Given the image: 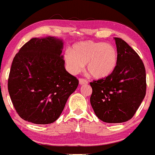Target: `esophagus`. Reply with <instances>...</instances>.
<instances>
[{"instance_id":"obj_1","label":"esophagus","mask_w":155,"mask_h":155,"mask_svg":"<svg viewBox=\"0 0 155 155\" xmlns=\"http://www.w3.org/2000/svg\"><path fill=\"white\" fill-rule=\"evenodd\" d=\"M87 83H88V82H87L85 79H82V78H80V79H79V84H80L81 85H82V84H87Z\"/></svg>"}]
</instances>
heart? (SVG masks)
<instances>
[{"instance_id":"heart-1","label":"heart","mask_w":155,"mask_h":155,"mask_svg":"<svg viewBox=\"0 0 155 155\" xmlns=\"http://www.w3.org/2000/svg\"><path fill=\"white\" fill-rule=\"evenodd\" d=\"M64 58L68 71L77 74L86 64L87 70L95 79H105L116 68L118 56L114 46L110 44L80 41L75 44L71 52L64 53Z\"/></svg>"}]
</instances>
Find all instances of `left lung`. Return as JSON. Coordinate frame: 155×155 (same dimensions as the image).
I'll use <instances>...</instances> for the list:
<instances>
[{
    "instance_id": "1",
    "label": "left lung",
    "mask_w": 155,
    "mask_h": 155,
    "mask_svg": "<svg viewBox=\"0 0 155 155\" xmlns=\"http://www.w3.org/2000/svg\"><path fill=\"white\" fill-rule=\"evenodd\" d=\"M118 60L113 73L90 82L91 104L105 123H120L131 120L146 96V76L139 55L125 41L114 38Z\"/></svg>"
}]
</instances>
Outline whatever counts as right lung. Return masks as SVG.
<instances>
[{
  "label": "right lung",
  "mask_w": 155,
  "mask_h": 155,
  "mask_svg": "<svg viewBox=\"0 0 155 155\" xmlns=\"http://www.w3.org/2000/svg\"><path fill=\"white\" fill-rule=\"evenodd\" d=\"M62 41L30 39L15 55L8 79L12 105L23 120L45 125L59 117L79 80L65 70Z\"/></svg>",
  "instance_id": "right-lung-1"
}]
</instances>
